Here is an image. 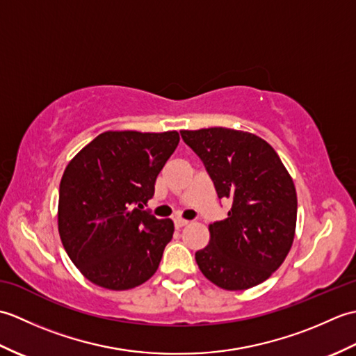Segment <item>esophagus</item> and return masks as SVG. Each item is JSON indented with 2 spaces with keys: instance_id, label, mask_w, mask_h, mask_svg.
Masks as SVG:
<instances>
[{
  "instance_id": "esophagus-1",
  "label": "esophagus",
  "mask_w": 356,
  "mask_h": 356,
  "mask_svg": "<svg viewBox=\"0 0 356 356\" xmlns=\"http://www.w3.org/2000/svg\"><path fill=\"white\" fill-rule=\"evenodd\" d=\"M188 223V220H185V218H176V220H174V225H176V228L177 229H180V228H184V226H186Z\"/></svg>"
}]
</instances>
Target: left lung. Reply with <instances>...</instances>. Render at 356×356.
I'll return each mask as SVG.
<instances>
[{
  "instance_id": "left-lung-1",
  "label": "left lung",
  "mask_w": 356,
  "mask_h": 356,
  "mask_svg": "<svg viewBox=\"0 0 356 356\" xmlns=\"http://www.w3.org/2000/svg\"><path fill=\"white\" fill-rule=\"evenodd\" d=\"M218 199H231L225 220L209 225V245L195 252L199 269L226 291L263 283L289 254L297 226V191L266 140L248 131L213 127L182 130Z\"/></svg>"
}]
</instances>
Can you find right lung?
<instances>
[{"mask_svg":"<svg viewBox=\"0 0 356 356\" xmlns=\"http://www.w3.org/2000/svg\"><path fill=\"white\" fill-rule=\"evenodd\" d=\"M179 140L177 131H105L67 165L58 229L65 252L92 283L127 291L154 275L174 223L142 209Z\"/></svg>","mask_w":356,"mask_h":356,"instance_id":"add662e5","label":"right lung"}]
</instances>
